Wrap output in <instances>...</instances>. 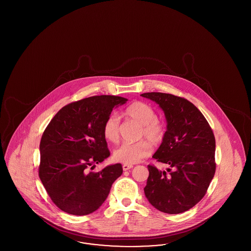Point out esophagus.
Returning a JSON list of instances; mask_svg holds the SVG:
<instances>
[{
  "mask_svg": "<svg viewBox=\"0 0 251 251\" xmlns=\"http://www.w3.org/2000/svg\"><path fill=\"white\" fill-rule=\"evenodd\" d=\"M132 167H133L132 165H128V164H124V165L122 166V168H123L124 171H127V170H129V169L132 168Z\"/></svg>",
  "mask_w": 251,
  "mask_h": 251,
  "instance_id": "34e87169",
  "label": "esophagus"
}]
</instances>
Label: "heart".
Here are the masks:
<instances>
[{
	"instance_id": "b5f03b06",
	"label": "heart",
	"mask_w": 251,
	"mask_h": 251,
	"mask_svg": "<svg viewBox=\"0 0 251 251\" xmlns=\"http://www.w3.org/2000/svg\"><path fill=\"white\" fill-rule=\"evenodd\" d=\"M129 118L143 125V135L153 144L162 141L165 135V127L157 120V115L152 106L144 102H134L126 109ZM103 134L110 143H117L120 137V118L112 113L106 118L103 125ZM151 151V145L146 141H140L135 144L123 143L117 147L113 152L116 161L124 164H135L146 157Z\"/></svg>"
}]
</instances>
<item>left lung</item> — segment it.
Here are the masks:
<instances>
[{
    "instance_id": "8db88e82",
    "label": "left lung",
    "mask_w": 251,
    "mask_h": 251,
    "mask_svg": "<svg viewBox=\"0 0 251 251\" xmlns=\"http://www.w3.org/2000/svg\"><path fill=\"white\" fill-rule=\"evenodd\" d=\"M164 111L167 130L152 158L169 166H148V201L160 212L184 213L205 195L215 173V138L204 116L187 99L165 93H145Z\"/></svg>"
}]
</instances>
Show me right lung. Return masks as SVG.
Here are the masks:
<instances>
[{"instance_id":"obj_1","label":"right lung","mask_w":251,"mask_h":251,"mask_svg":"<svg viewBox=\"0 0 251 251\" xmlns=\"http://www.w3.org/2000/svg\"><path fill=\"white\" fill-rule=\"evenodd\" d=\"M128 99L96 96L63 106L41 137L38 175L49 196L61 211L86 215L97 211L122 174L121 164L99 172L89 168L110 154L103 125L113 108Z\"/></svg>"}]
</instances>
